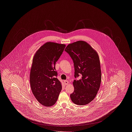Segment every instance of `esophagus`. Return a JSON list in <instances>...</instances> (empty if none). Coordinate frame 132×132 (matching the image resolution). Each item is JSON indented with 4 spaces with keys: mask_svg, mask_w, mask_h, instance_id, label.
I'll use <instances>...</instances> for the list:
<instances>
[{
    "mask_svg": "<svg viewBox=\"0 0 132 132\" xmlns=\"http://www.w3.org/2000/svg\"><path fill=\"white\" fill-rule=\"evenodd\" d=\"M64 85H67L69 84V82L67 80H65V81H64Z\"/></svg>",
    "mask_w": 132,
    "mask_h": 132,
    "instance_id": "esophagus-1",
    "label": "esophagus"
}]
</instances>
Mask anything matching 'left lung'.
<instances>
[{
	"label": "left lung",
	"instance_id": "left-lung-1",
	"mask_svg": "<svg viewBox=\"0 0 132 132\" xmlns=\"http://www.w3.org/2000/svg\"><path fill=\"white\" fill-rule=\"evenodd\" d=\"M65 51L73 59L75 78L74 92L70 95L77 105H85L94 100L100 89L101 72L100 57L96 51L87 42L79 40L68 44Z\"/></svg>",
	"mask_w": 132,
	"mask_h": 132
}]
</instances>
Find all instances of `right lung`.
I'll use <instances>...</instances> for the list:
<instances>
[{"mask_svg": "<svg viewBox=\"0 0 132 132\" xmlns=\"http://www.w3.org/2000/svg\"><path fill=\"white\" fill-rule=\"evenodd\" d=\"M66 45L47 42L35 53L30 71V81L32 93L43 105L54 104L62 89L61 82L56 78V62Z\"/></svg>", "mask_w": 132, "mask_h": 132, "instance_id": "1", "label": "right lung"}]
</instances>
